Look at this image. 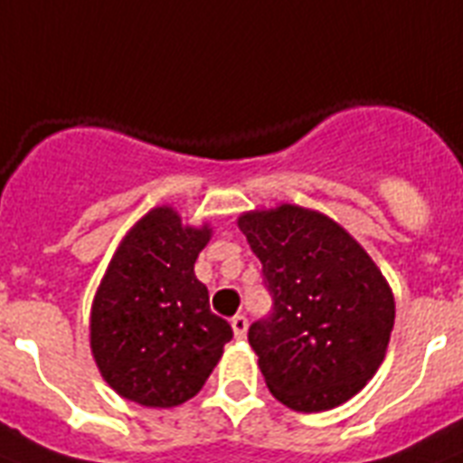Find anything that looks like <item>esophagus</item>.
Segmentation results:
<instances>
[{"mask_svg":"<svg viewBox=\"0 0 463 463\" xmlns=\"http://www.w3.org/2000/svg\"><path fill=\"white\" fill-rule=\"evenodd\" d=\"M231 326H232V334H235V338H245L247 336V319L242 315L232 317Z\"/></svg>","mask_w":463,"mask_h":463,"instance_id":"34e87169","label":"esophagus"}]
</instances>
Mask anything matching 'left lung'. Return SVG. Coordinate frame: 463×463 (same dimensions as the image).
I'll list each match as a JSON object with an SVG mask.
<instances>
[{"mask_svg":"<svg viewBox=\"0 0 463 463\" xmlns=\"http://www.w3.org/2000/svg\"><path fill=\"white\" fill-rule=\"evenodd\" d=\"M274 296L250 326L269 392L293 411L336 409L380 370L394 329V293L365 247L322 211L298 203L238 216Z\"/></svg>","mask_w":463,"mask_h":463,"instance_id":"8db88e82","label":"left lung"}]
</instances>
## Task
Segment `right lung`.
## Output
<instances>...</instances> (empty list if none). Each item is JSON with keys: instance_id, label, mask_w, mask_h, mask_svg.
I'll return each mask as SVG.
<instances>
[{"instance_id": "1", "label": "right lung", "mask_w": 463, "mask_h": 463, "mask_svg": "<svg viewBox=\"0 0 463 463\" xmlns=\"http://www.w3.org/2000/svg\"><path fill=\"white\" fill-rule=\"evenodd\" d=\"M211 235V223H182L163 203L119 240L90 305V353L127 402L148 409L189 402L232 338L194 274Z\"/></svg>"}]
</instances>
